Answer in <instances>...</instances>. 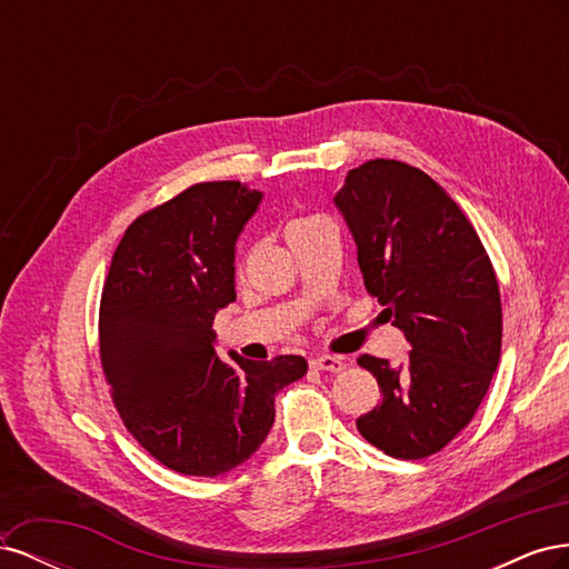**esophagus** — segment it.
Segmentation results:
<instances>
[{"mask_svg": "<svg viewBox=\"0 0 569 569\" xmlns=\"http://www.w3.org/2000/svg\"><path fill=\"white\" fill-rule=\"evenodd\" d=\"M311 366L316 370H325V372H341L343 368H347L343 358H337V356H318L311 360Z\"/></svg>", "mask_w": 569, "mask_h": 569, "instance_id": "1", "label": "esophagus"}]
</instances>
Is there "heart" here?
Returning <instances> with one entry per match:
<instances>
[{
	"label": "heart",
	"mask_w": 569,
	"mask_h": 569,
	"mask_svg": "<svg viewBox=\"0 0 569 569\" xmlns=\"http://www.w3.org/2000/svg\"><path fill=\"white\" fill-rule=\"evenodd\" d=\"M320 226H330V220L322 218V216H303V218H295L287 226V239H295L297 234H303L308 230H316ZM244 266H247V256H242L237 261V274L244 272Z\"/></svg>",
	"instance_id": "b5f03b06"
}]
</instances>
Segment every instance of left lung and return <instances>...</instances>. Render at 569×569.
Masks as SVG:
<instances>
[{
    "label": "left lung",
    "mask_w": 569,
    "mask_h": 569,
    "mask_svg": "<svg viewBox=\"0 0 569 569\" xmlns=\"http://www.w3.org/2000/svg\"><path fill=\"white\" fill-rule=\"evenodd\" d=\"M368 295L410 341L408 360L363 353L382 399L356 420L391 458L439 453L470 425L501 358L503 313L489 253L460 206L420 168L372 159L335 197Z\"/></svg>",
    "instance_id": "8db88e82"
}]
</instances>
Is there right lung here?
Listing matches in <instances>:
<instances>
[{
    "label": "right lung",
    "instance_id": "1",
    "mask_svg": "<svg viewBox=\"0 0 569 569\" xmlns=\"http://www.w3.org/2000/svg\"><path fill=\"white\" fill-rule=\"evenodd\" d=\"M261 192L199 182L130 222L101 289L99 360L128 432L168 470L226 475L274 422L301 356H216L213 318L234 301V242Z\"/></svg>",
    "mask_w": 569,
    "mask_h": 569
}]
</instances>
